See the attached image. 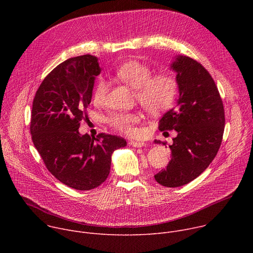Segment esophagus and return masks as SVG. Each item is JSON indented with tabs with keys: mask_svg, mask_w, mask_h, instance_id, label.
<instances>
[{
	"mask_svg": "<svg viewBox=\"0 0 253 253\" xmlns=\"http://www.w3.org/2000/svg\"><path fill=\"white\" fill-rule=\"evenodd\" d=\"M129 143H130L131 146L136 147V148L146 146V143H145V142H142V141H134V140H131Z\"/></svg>",
	"mask_w": 253,
	"mask_h": 253,
	"instance_id": "1",
	"label": "esophagus"
}]
</instances>
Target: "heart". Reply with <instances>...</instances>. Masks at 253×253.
I'll use <instances>...</instances> for the list:
<instances>
[{
	"label": "heart",
	"instance_id": "b5f03b06",
	"mask_svg": "<svg viewBox=\"0 0 253 253\" xmlns=\"http://www.w3.org/2000/svg\"><path fill=\"white\" fill-rule=\"evenodd\" d=\"M153 74V69L139 61H128L115 70V77L135 90L134 99L149 114H160L172 106L178 90L175 77L169 73ZM109 84L99 79L93 90V101L97 105L105 103ZM141 121L137 111H112L106 118L107 124L116 131L131 136L136 133V125Z\"/></svg>",
	"mask_w": 253,
	"mask_h": 253
}]
</instances>
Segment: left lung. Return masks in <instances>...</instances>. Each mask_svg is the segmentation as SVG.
I'll use <instances>...</instances> for the list:
<instances>
[{
  "mask_svg": "<svg viewBox=\"0 0 253 253\" xmlns=\"http://www.w3.org/2000/svg\"><path fill=\"white\" fill-rule=\"evenodd\" d=\"M172 68L177 72L178 106L163 115L158 128L175 130L177 136L169 145L167 167L154 175L166 187L187 184L209 166L220 148L225 125L223 102L209 72L183 56L176 58Z\"/></svg>",
  "mask_w": 253,
  "mask_h": 253,
  "instance_id": "8db88e82",
  "label": "left lung"
}]
</instances>
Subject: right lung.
Here are the masks:
<instances>
[{
	"label": "right lung",
	"instance_id": "add662e5",
	"mask_svg": "<svg viewBox=\"0 0 253 253\" xmlns=\"http://www.w3.org/2000/svg\"><path fill=\"white\" fill-rule=\"evenodd\" d=\"M100 71L92 55L70 58L45 77L33 101L34 145L49 172L77 190L102 184L109 175L113 151L127 145L120 136L99 133L95 138L78 131Z\"/></svg>",
	"mask_w": 253,
	"mask_h": 253
}]
</instances>
